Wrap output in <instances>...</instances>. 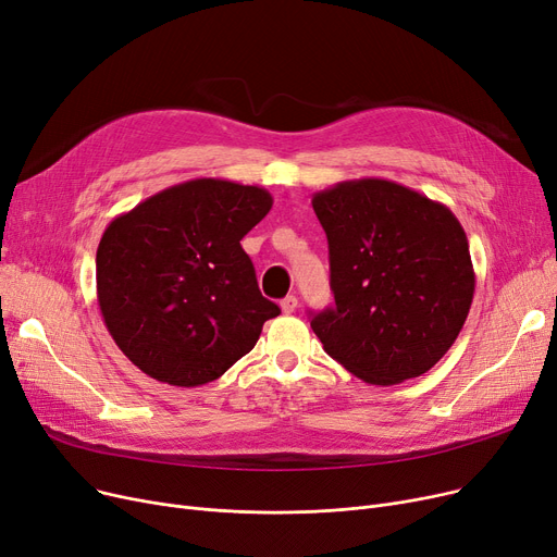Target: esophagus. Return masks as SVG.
I'll use <instances>...</instances> for the list:
<instances>
[{
    "label": "esophagus",
    "instance_id": "34e87169",
    "mask_svg": "<svg viewBox=\"0 0 557 557\" xmlns=\"http://www.w3.org/2000/svg\"><path fill=\"white\" fill-rule=\"evenodd\" d=\"M280 307H282L284 313H294V311L298 309V298H296V296H286V298L280 302Z\"/></svg>",
    "mask_w": 557,
    "mask_h": 557
}]
</instances>
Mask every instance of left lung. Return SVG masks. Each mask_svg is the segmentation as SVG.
Returning <instances> with one entry per match:
<instances>
[{
	"instance_id": "obj_1",
	"label": "left lung",
	"mask_w": 557,
	"mask_h": 557,
	"mask_svg": "<svg viewBox=\"0 0 557 557\" xmlns=\"http://www.w3.org/2000/svg\"><path fill=\"white\" fill-rule=\"evenodd\" d=\"M311 205L330 244L334 307L311 318L325 352L374 386L431 370L458 338L476 284L454 212L384 178L338 183Z\"/></svg>"
}]
</instances>
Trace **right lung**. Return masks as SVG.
Instances as JSON below:
<instances>
[{
  "label": "right lung",
  "mask_w": 557,
  "mask_h": 557,
  "mask_svg": "<svg viewBox=\"0 0 557 557\" xmlns=\"http://www.w3.org/2000/svg\"><path fill=\"white\" fill-rule=\"evenodd\" d=\"M271 208L263 187L196 178L108 223L97 300L116 347L144 374L178 388L214 382L280 315L242 248Z\"/></svg>",
  "instance_id": "obj_1"
}]
</instances>
